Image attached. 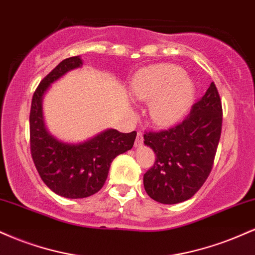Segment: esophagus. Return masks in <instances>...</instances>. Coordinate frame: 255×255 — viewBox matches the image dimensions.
Segmentation results:
<instances>
[{
    "mask_svg": "<svg viewBox=\"0 0 255 255\" xmlns=\"http://www.w3.org/2000/svg\"><path fill=\"white\" fill-rule=\"evenodd\" d=\"M142 142H144V134L141 133V131H137L136 134V139H135V147H140V146H142Z\"/></svg>",
    "mask_w": 255,
    "mask_h": 255,
    "instance_id": "esophagus-1",
    "label": "esophagus"
}]
</instances>
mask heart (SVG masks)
I'll return each mask as SVG.
<instances>
[{
    "label": "heart",
    "mask_w": 255,
    "mask_h": 255,
    "mask_svg": "<svg viewBox=\"0 0 255 255\" xmlns=\"http://www.w3.org/2000/svg\"><path fill=\"white\" fill-rule=\"evenodd\" d=\"M131 96L151 102L150 116L159 126H170L182 120L195 97L193 80L175 64H156L142 69L130 84Z\"/></svg>",
    "instance_id": "1"
}]
</instances>
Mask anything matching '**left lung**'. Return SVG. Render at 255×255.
Listing matches in <instances>:
<instances>
[{
    "label": "left lung",
    "mask_w": 255,
    "mask_h": 255,
    "mask_svg": "<svg viewBox=\"0 0 255 255\" xmlns=\"http://www.w3.org/2000/svg\"><path fill=\"white\" fill-rule=\"evenodd\" d=\"M222 102L215 83L192 107L181 124L148 131L144 144L156 153V162L144 174L148 197L160 204L188 200L211 172L222 131Z\"/></svg>",
    "instance_id": "8db88e82"
}]
</instances>
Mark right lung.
<instances>
[{"instance_id": "obj_1", "label": "right lung", "mask_w": 255, "mask_h": 255, "mask_svg": "<svg viewBox=\"0 0 255 255\" xmlns=\"http://www.w3.org/2000/svg\"><path fill=\"white\" fill-rule=\"evenodd\" d=\"M83 66L80 56L63 60L40 81L32 98L30 113L31 154L38 174L52 192L69 199L97 193L107 181L111 162L130 150L136 131L105 129L79 144H68L52 136L43 118V98L51 84Z\"/></svg>"}]
</instances>
